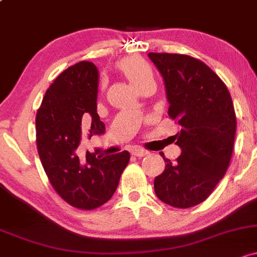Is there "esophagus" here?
I'll use <instances>...</instances> for the list:
<instances>
[{"label":"esophagus","instance_id":"1","mask_svg":"<svg viewBox=\"0 0 257 257\" xmlns=\"http://www.w3.org/2000/svg\"><path fill=\"white\" fill-rule=\"evenodd\" d=\"M131 153L134 154V156H136V157H145V156H147V154H148V152L146 151V150H143V148L135 147L134 150L131 151Z\"/></svg>","mask_w":257,"mask_h":257}]
</instances>
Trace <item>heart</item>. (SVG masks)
Segmentation results:
<instances>
[{"instance_id":"1","label":"heart","mask_w":257,"mask_h":257,"mask_svg":"<svg viewBox=\"0 0 257 257\" xmlns=\"http://www.w3.org/2000/svg\"><path fill=\"white\" fill-rule=\"evenodd\" d=\"M118 71L136 88L147 82H154V74L151 65L139 57H128L117 66Z\"/></svg>"}]
</instances>
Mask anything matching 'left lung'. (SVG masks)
Listing matches in <instances>:
<instances>
[{
	"instance_id": "left-lung-1",
	"label": "left lung",
	"mask_w": 257,
	"mask_h": 257,
	"mask_svg": "<svg viewBox=\"0 0 257 257\" xmlns=\"http://www.w3.org/2000/svg\"><path fill=\"white\" fill-rule=\"evenodd\" d=\"M169 101L168 115L181 126L175 163L154 179L157 197L176 208L203 202L225 175L233 153L236 117L227 85L206 63L187 55L150 52Z\"/></svg>"
}]
</instances>
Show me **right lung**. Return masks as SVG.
<instances>
[{
  "instance_id": "right-lung-1",
  "label": "right lung",
  "mask_w": 257,
  "mask_h": 257,
  "mask_svg": "<svg viewBox=\"0 0 257 257\" xmlns=\"http://www.w3.org/2000/svg\"><path fill=\"white\" fill-rule=\"evenodd\" d=\"M98 70L81 61L71 66L46 90L37 112V147L55 191L68 205L94 209L107 202L128 164L127 151L95 157L77 154L83 132L103 135L105 125L96 112Z\"/></svg>"
}]
</instances>
